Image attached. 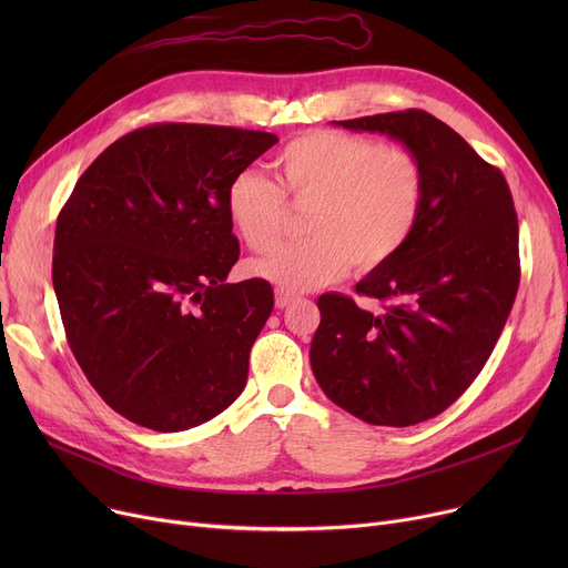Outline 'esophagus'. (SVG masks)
Listing matches in <instances>:
<instances>
[{"label":"esophagus","mask_w":568,"mask_h":568,"mask_svg":"<svg viewBox=\"0 0 568 568\" xmlns=\"http://www.w3.org/2000/svg\"><path fill=\"white\" fill-rule=\"evenodd\" d=\"M296 300V296L292 294V292H287V290H276V308H287L292 302Z\"/></svg>","instance_id":"34e87169"}]
</instances>
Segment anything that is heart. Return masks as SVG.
<instances>
[{
    "label": "heart",
    "instance_id": "1",
    "mask_svg": "<svg viewBox=\"0 0 568 568\" xmlns=\"http://www.w3.org/2000/svg\"><path fill=\"white\" fill-rule=\"evenodd\" d=\"M276 170L294 204H313L308 239L251 264L257 278L287 292L336 283L347 266L368 274L396 260L424 214L426 174L407 146L341 131H311L287 142ZM285 195L255 168L239 170L225 191V212L255 253L283 232Z\"/></svg>",
    "mask_w": 568,
    "mask_h": 568
}]
</instances>
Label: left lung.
Listing matches in <instances>:
<instances>
[{
  "label": "left lung",
  "instance_id": "left-lung-1",
  "mask_svg": "<svg viewBox=\"0 0 568 568\" xmlns=\"http://www.w3.org/2000/svg\"><path fill=\"white\" fill-rule=\"evenodd\" d=\"M382 133L419 156L424 214L396 260L356 292L317 300L311 368L326 398L373 426H414L456 403L511 313L518 283V216L504 174L424 110L334 122Z\"/></svg>",
  "mask_w": 568,
  "mask_h": 568
}]
</instances>
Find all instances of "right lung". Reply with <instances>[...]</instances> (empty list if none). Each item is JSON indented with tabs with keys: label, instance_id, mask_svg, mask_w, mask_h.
Segmentation results:
<instances>
[{
	"label": "right lung",
	"instance_id": "add662e5",
	"mask_svg": "<svg viewBox=\"0 0 568 568\" xmlns=\"http://www.w3.org/2000/svg\"><path fill=\"white\" fill-rule=\"evenodd\" d=\"M276 142L209 124L138 129L82 172L59 214L52 285L69 345L129 422L189 430L244 392L274 290L225 283L239 260L225 191Z\"/></svg>",
	"mask_w": 568,
	"mask_h": 568
}]
</instances>
